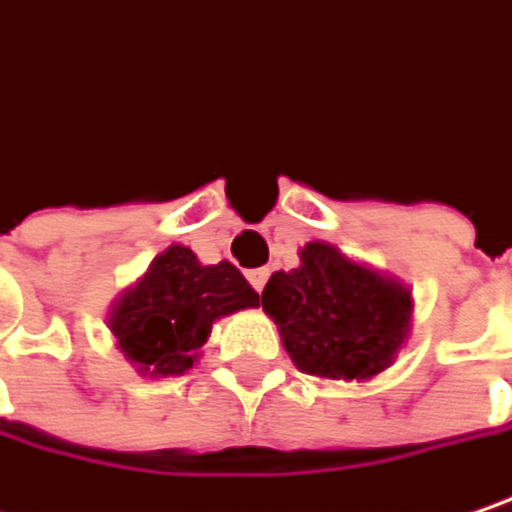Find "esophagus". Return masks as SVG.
<instances>
[{
  "label": "esophagus",
  "mask_w": 512,
  "mask_h": 512,
  "mask_svg": "<svg viewBox=\"0 0 512 512\" xmlns=\"http://www.w3.org/2000/svg\"><path fill=\"white\" fill-rule=\"evenodd\" d=\"M246 278H249V284L255 286L257 292H260V289L266 286V278H269V272H266V269H249V272H246Z\"/></svg>",
  "instance_id": "obj_1"
}]
</instances>
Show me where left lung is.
<instances>
[{"label": "left lung", "instance_id": "8db88e82", "mask_svg": "<svg viewBox=\"0 0 512 512\" xmlns=\"http://www.w3.org/2000/svg\"><path fill=\"white\" fill-rule=\"evenodd\" d=\"M301 263L272 272L260 295L298 371L368 382L388 371L411 333V289L324 240H310Z\"/></svg>", "mask_w": 512, "mask_h": 512}]
</instances>
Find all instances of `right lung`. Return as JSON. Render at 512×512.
<instances>
[{"label":"right lung","mask_w":512,"mask_h":512,"mask_svg":"<svg viewBox=\"0 0 512 512\" xmlns=\"http://www.w3.org/2000/svg\"><path fill=\"white\" fill-rule=\"evenodd\" d=\"M257 304V292L234 263L205 266L188 246L173 243L115 298L106 327L138 374L165 379L194 368L214 321Z\"/></svg>","instance_id":"add662e5"}]
</instances>
